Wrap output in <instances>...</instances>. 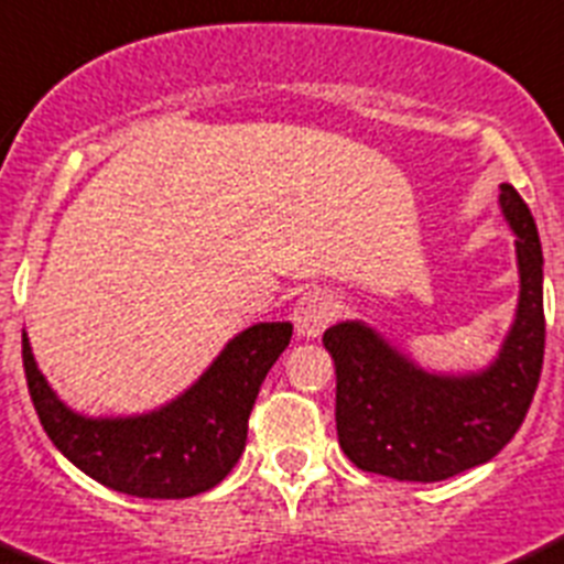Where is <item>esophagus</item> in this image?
I'll return each mask as SVG.
<instances>
[{
	"mask_svg": "<svg viewBox=\"0 0 564 564\" xmlns=\"http://www.w3.org/2000/svg\"><path fill=\"white\" fill-rule=\"evenodd\" d=\"M336 314L334 294L325 292V289H312L303 297L294 303L292 323L297 336H306V339H317L325 328L330 325Z\"/></svg>",
	"mask_w": 564,
	"mask_h": 564,
	"instance_id": "1",
	"label": "esophagus"
}]
</instances>
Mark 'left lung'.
Masks as SVG:
<instances>
[{"label":"left lung","instance_id":"1","mask_svg":"<svg viewBox=\"0 0 564 564\" xmlns=\"http://www.w3.org/2000/svg\"><path fill=\"white\" fill-rule=\"evenodd\" d=\"M501 208L518 234L520 303L501 354L476 376H431L365 323L323 334L336 365V434L347 459L398 481H442L489 462L523 425L545 354L543 247L514 186Z\"/></svg>","mask_w":564,"mask_h":564}]
</instances>
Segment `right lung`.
I'll return each mask as SVG.
<instances>
[{
    "instance_id": "add662e5",
    "label": "right lung",
    "mask_w": 564,
    "mask_h": 564,
    "mask_svg": "<svg viewBox=\"0 0 564 564\" xmlns=\"http://www.w3.org/2000/svg\"><path fill=\"white\" fill-rule=\"evenodd\" d=\"M289 339V323L252 325L170 406L116 420H91L63 406L35 365L28 334H21V361L41 425L72 465L124 496L188 498L234 470L258 389Z\"/></svg>"
}]
</instances>
